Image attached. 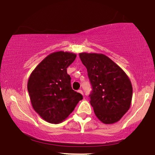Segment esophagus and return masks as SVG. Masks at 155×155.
Masks as SVG:
<instances>
[{"label": "esophagus", "mask_w": 155, "mask_h": 155, "mask_svg": "<svg viewBox=\"0 0 155 155\" xmlns=\"http://www.w3.org/2000/svg\"><path fill=\"white\" fill-rule=\"evenodd\" d=\"M78 92H79L80 94H81L82 95H83V91H82V90H78Z\"/></svg>", "instance_id": "1"}]
</instances>
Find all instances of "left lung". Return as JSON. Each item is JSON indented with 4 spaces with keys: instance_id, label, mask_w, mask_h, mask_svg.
<instances>
[{
    "instance_id": "1",
    "label": "left lung",
    "mask_w": 155,
    "mask_h": 155,
    "mask_svg": "<svg viewBox=\"0 0 155 155\" xmlns=\"http://www.w3.org/2000/svg\"><path fill=\"white\" fill-rule=\"evenodd\" d=\"M92 86L90 103L96 116L105 124L121 119L130 107L133 88L128 75L102 54H79Z\"/></svg>"
}]
</instances>
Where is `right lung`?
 <instances>
[{"label":"right lung","mask_w":155,"mask_h":155,"mask_svg":"<svg viewBox=\"0 0 155 155\" xmlns=\"http://www.w3.org/2000/svg\"><path fill=\"white\" fill-rule=\"evenodd\" d=\"M73 53L57 51L49 54L32 71L27 90L37 113L50 123L64 120L83 96L72 90L67 68L74 61Z\"/></svg>","instance_id":"right-lung-1"}]
</instances>
